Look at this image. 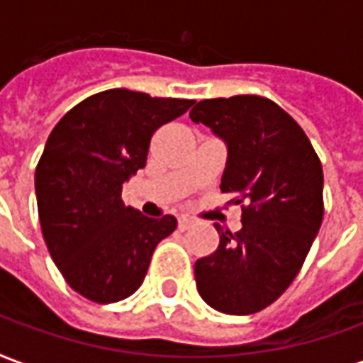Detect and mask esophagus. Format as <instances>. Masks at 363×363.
Here are the masks:
<instances>
[{"label":"esophagus","mask_w":363,"mask_h":363,"mask_svg":"<svg viewBox=\"0 0 363 363\" xmlns=\"http://www.w3.org/2000/svg\"><path fill=\"white\" fill-rule=\"evenodd\" d=\"M193 226V220L191 218H187V216H182L178 220V228L182 230V232H185V230H189Z\"/></svg>","instance_id":"obj_1"}]
</instances>
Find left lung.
I'll return each instance as SVG.
<instances>
[{"label": "left lung", "mask_w": 363, "mask_h": 363, "mask_svg": "<svg viewBox=\"0 0 363 363\" xmlns=\"http://www.w3.org/2000/svg\"><path fill=\"white\" fill-rule=\"evenodd\" d=\"M226 141L220 191L242 205V230L214 228L218 247L195 263L211 308L257 313L284 294L308 257L323 220V166L290 113L257 94L208 98L189 112Z\"/></svg>", "instance_id": "8db88e82"}]
</instances>
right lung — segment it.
I'll return each mask as SVG.
<instances>
[{
  "mask_svg": "<svg viewBox=\"0 0 363 363\" xmlns=\"http://www.w3.org/2000/svg\"><path fill=\"white\" fill-rule=\"evenodd\" d=\"M195 100L110 89L84 98L48 137L36 174L42 236L65 282L96 303L143 284L156 245L178 222L125 207L123 182L145 168L150 139Z\"/></svg>",
  "mask_w": 363,
  "mask_h": 363,
  "instance_id": "right-lung-1",
  "label": "right lung"
}]
</instances>
